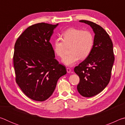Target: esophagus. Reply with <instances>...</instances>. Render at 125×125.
Masks as SVG:
<instances>
[{
  "label": "esophagus",
  "mask_w": 125,
  "mask_h": 125,
  "mask_svg": "<svg viewBox=\"0 0 125 125\" xmlns=\"http://www.w3.org/2000/svg\"><path fill=\"white\" fill-rule=\"evenodd\" d=\"M67 72L68 73H70L71 72V69L69 68H67Z\"/></svg>",
  "instance_id": "obj_1"
}]
</instances>
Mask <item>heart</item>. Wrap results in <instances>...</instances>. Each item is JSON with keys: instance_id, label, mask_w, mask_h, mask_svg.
Wrapping results in <instances>:
<instances>
[{"instance_id": "obj_1", "label": "heart", "mask_w": 125, "mask_h": 125, "mask_svg": "<svg viewBox=\"0 0 125 125\" xmlns=\"http://www.w3.org/2000/svg\"><path fill=\"white\" fill-rule=\"evenodd\" d=\"M62 40L56 39L53 42V48L57 56L62 57L66 47H69V54L62 60L63 64L68 67L75 65L80 58L84 60L89 56L94 45V37L89 31L70 28L62 34Z\"/></svg>"}]
</instances>
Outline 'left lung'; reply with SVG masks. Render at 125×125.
I'll list each match as a JSON object with an SVG mask.
<instances>
[{
	"label": "left lung",
	"mask_w": 125,
	"mask_h": 125,
	"mask_svg": "<svg viewBox=\"0 0 125 125\" xmlns=\"http://www.w3.org/2000/svg\"><path fill=\"white\" fill-rule=\"evenodd\" d=\"M92 27L95 33L93 50L85 60L74 68L80 78L77 90L84 97L98 94L109 84L114 60L113 44L102 27L88 20H80Z\"/></svg>",
	"instance_id": "8db88e82"
}]
</instances>
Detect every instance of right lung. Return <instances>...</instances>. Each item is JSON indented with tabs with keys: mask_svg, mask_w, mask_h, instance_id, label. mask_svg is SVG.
<instances>
[{
	"mask_svg": "<svg viewBox=\"0 0 125 125\" xmlns=\"http://www.w3.org/2000/svg\"><path fill=\"white\" fill-rule=\"evenodd\" d=\"M59 24L39 23L25 30L14 46L16 82L23 93L33 100L43 101L52 95L59 78L67 73L55 59L50 42Z\"/></svg>",
	"mask_w": 125,
	"mask_h": 125,
	"instance_id": "right-lung-1",
	"label": "right lung"
}]
</instances>
